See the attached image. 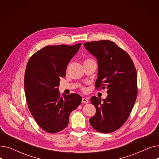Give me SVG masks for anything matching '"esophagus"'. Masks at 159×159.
Instances as JSON below:
<instances>
[{
	"label": "esophagus",
	"mask_w": 159,
	"mask_h": 159,
	"mask_svg": "<svg viewBox=\"0 0 159 159\" xmlns=\"http://www.w3.org/2000/svg\"><path fill=\"white\" fill-rule=\"evenodd\" d=\"M82 102L83 103H88V102H89V101H88V99L86 98H82Z\"/></svg>",
	"instance_id": "esophagus-1"
}]
</instances>
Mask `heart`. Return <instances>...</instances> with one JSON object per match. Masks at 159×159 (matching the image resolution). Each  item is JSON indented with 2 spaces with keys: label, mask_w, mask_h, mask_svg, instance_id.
I'll use <instances>...</instances> for the list:
<instances>
[{
  "label": "heart",
  "mask_w": 159,
  "mask_h": 159,
  "mask_svg": "<svg viewBox=\"0 0 159 159\" xmlns=\"http://www.w3.org/2000/svg\"><path fill=\"white\" fill-rule=\"evenodd\" d=\"M92 61V60H90V59H88V60H86V61ZM86 61H85V62H86ZM82 90H83V91H86V88H82Z\"/></svg>",
  "instance_id": "heart-1"
}]
</instances>
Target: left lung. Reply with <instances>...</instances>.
Listing matches in <instances>:
<instances>
[{
    "mask_svg": "<svg viewBox=\"0 0 159 159\" xmlns=\"http://www.w3.org/2000/svg\"><path fill=\"white\" fill-rule=\"evenodd\" d=\"M98 62L96 89L107 88L106 98L95 96L90 101L96 107L90 124L101 133H111L126 122L137 97V74L128 53L108 40L84 44Z\"/></svg>",
    "mask_w": 159,
    "mask_h": 159,
    "instance_id": "1",
    "label": "left lung"
}]
</instances>
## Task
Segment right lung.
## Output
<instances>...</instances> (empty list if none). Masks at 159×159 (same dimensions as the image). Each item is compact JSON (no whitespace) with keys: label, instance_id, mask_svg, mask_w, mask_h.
Returning <instances> with one entry per match:
<instances>
[{"label":"right lung","instance_id":"obj_1","mask_svg":"<svg viewBox=\"0 0 159 159\" xmlns=\"http://www.w3.org/2000/svg\"><path fill=\"white\" fill-rule=\"evenodd\" d=\"M80 43L74 46H47L29 59L24 75V90L29 110L39 126L55 133L64 129L71 111L80 104L77 93L61 97L58 87L66 76L67 65Z\"/></svg>","mask_w":159,"mask_h":159}]
</instances>
